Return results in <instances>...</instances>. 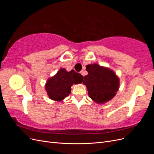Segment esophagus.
<instances>
[{"instance_id": "obj_1", "label": "esophagus", "mask_w": 154, "mask_h": 154, "mask_svg": "<svg viewBox=\"0 0 154 154\" xmlns=\"http://www.w3.org/2000/svg\"><path fill=\"white\" fill-rule=\"evenodd\" d=\"M80 73H81V74H82L83 76H84V72H83V71H82L80 72Z\"/></svg>"}]
</instances>
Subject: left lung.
<instances>
[{
  "label": "left lung",
  "instance_id": "1",
  "mask_svg": "<svg viewBox=\"0 0 154 154\" xmlns=\"http://www.w3.org/2000/svg\"><path fill=\"white\" fill-rule=\"evenodd\" d=\"M87 76L83 82L87 88L88 94L97 103H104L112 100L119 89V80L109 68L94 63L87 65Z\"/></svg>",
  "mask_w": 154,
  "mask_h": 154
}]
</instances>
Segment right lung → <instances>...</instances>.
<instances>
[{
  "label": "right lung",
  "instance_id": "add662e5",
  "mask_svg": "<svg viewBox=\"0 0 154 154\" xmlns=\"http://www.w3.org/2000/svg\"><path fill=\"white\" fill-rule=\"evenodd\" d=\"M83 79V76L74 70L67 72L65 69H60L57 74L48 79L45 90L50 99L61 101L71 93V86L81 83Z\"/></svg>",
  "mask_w": 154,
  "mask_h": 154
}]
</instances>
